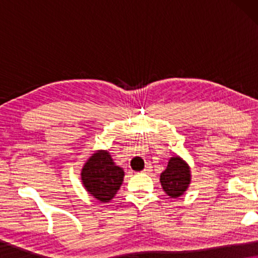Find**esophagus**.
Here are the masks:
<instances>
[{
  "label": "esophagus",
  "instance_id": "obj_1",
  "mask_svg": "<svg viewBox=\"0 0 258 258\" xmlns=\"http://www.w3.org/2000/svg\"><path fill=\"white\" fill-rule=\"evenodd\" d=\"M151 170V169H150V165H146V168H144L143 169V174H148V172H149Z\"/></svg>",
  "mask_w": 258,
  "mask_h": 258
}]
</instances>
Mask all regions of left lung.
<instances>
[{"label":"left lung","instance_id":"obj_1","mask_svg":"<svg viewBox=\"0 0 258 258\" xmlns=\"http://www.w3.org/2000/svg\"><path fill=\"white\" fill-rule=\"evenodd\" d=\"M160 182L168 196L177 199L183 195L191 182L188 163L179 156L171 157L168 162L167 169L160 176Z\"/></svg>","mask_w":258,"mask_h":258}]
</instances>
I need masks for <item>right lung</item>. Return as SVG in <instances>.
<instances>
[{
  "label": "right lung",
  "mask_w": 258,
  "mask_h": 258,
  "mask_svg": "<svg viewBox=\"0 0 258 258\" xmlns=\"http://www.w3.org/2000/svg\"><path fill=\"white\" fill-rule=\"evenodd\" d=\"M124 171L115 165L107 150H97L89 157L81 171L82 184L88 192L101 202H109L117 192Z\"/></svg>",
  "instance_id": "right-lung-1"
}]
</instances>
